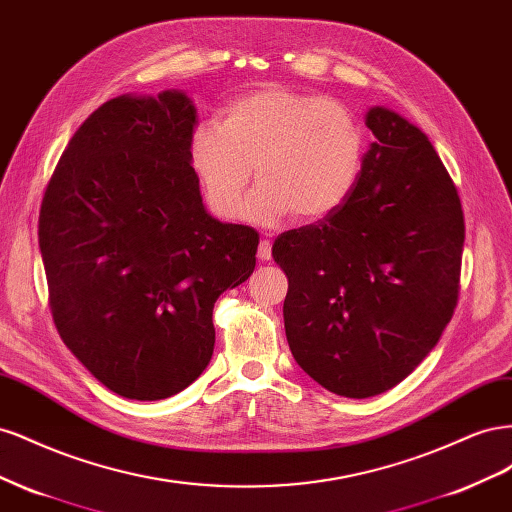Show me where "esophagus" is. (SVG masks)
I'll return each mask as SVG.
<instances>
[{
	"mask_svg": "<svg viewBox=\"0 0 512 512\" xmlns=\"http://www.w3.org/2000/svg\"><path fill=\"white\" fill-rule=\"evenodd\" d=\"M258 260L262 262H269L271 260V241L269 239H262L258 245Z\"/></svg>",
	"mask_w": 512,
	"mask_h": 512,
	"instance_id": "34e87169",
	"label": "esophagus"
}]
</instances>
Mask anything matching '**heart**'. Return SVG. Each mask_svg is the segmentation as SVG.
<instances>
[{"label": "heart", "instance_id": "heart-1", "mask_svg": "<svg viewBox=\"0 0 512 512\" xmlns=\"http://www.w3.org/2000/svg\"><path fill=\"white\" fill-rule=\"evenodd\" d=\"M365 156V132L348 106L265 85L232 98L220 123H198L188 158L211 211L239 213L252 166L260 181L243 215L277 224L286 215L309 222L333 213L354 190Z\"/></svg>", "mask_w": 512, "mask_h": 512}]
</instances>
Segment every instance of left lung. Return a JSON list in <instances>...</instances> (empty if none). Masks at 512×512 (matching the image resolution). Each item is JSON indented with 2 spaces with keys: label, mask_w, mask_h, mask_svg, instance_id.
<instances>
[{
  "label": "left lung",
  "mask_w": 512,
  "mask_h": 512,
  "mask_svg": "<svg viewBox=\"0 0 512 512\" xmlns=\"http://www.w3.org/2000/svg\"><path fill=\"white\" fill-rule=\"evenodd\" d=\"M365 123L376 141L350 196L273 243L288 277L294 361L350 399L393 389L438 344L466 239L457 190L429 138L386 106H371Z\"/></svg>",
  "instance_id": "1"
}]
</instances>
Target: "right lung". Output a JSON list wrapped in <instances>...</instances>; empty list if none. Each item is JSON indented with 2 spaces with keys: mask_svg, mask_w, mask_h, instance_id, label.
Wrapping results in <instances>:
<instances>
[{
  "mask_svg": "<svg viewBox=\"0 0 512 512\" xmlns=\"http://www.w3.org/2000/svg\"><path fill=\"white\" fill-rule=\"evenodd\" d=\"M179 89L123 94L74 132L46 185L38 239L55 327L113 393L156 401L211 361L213 303L256 267L258 232L207 211Z\"/></svg>",
  "mask_w": 512,
  "mask_h": 512,
  "instance_id": "right-lung-1",
  "label": "right lung"
}]
</instances>
